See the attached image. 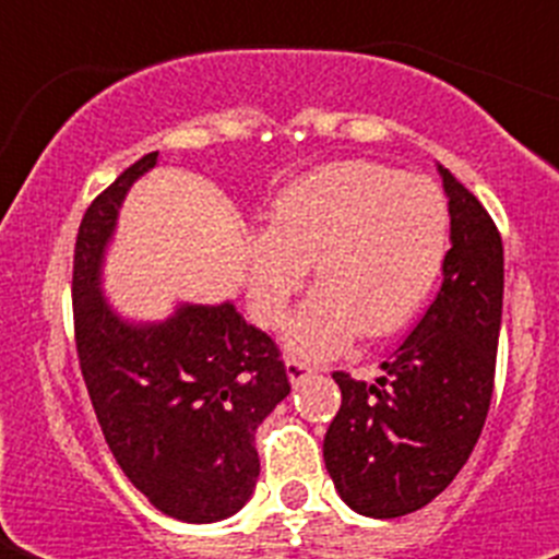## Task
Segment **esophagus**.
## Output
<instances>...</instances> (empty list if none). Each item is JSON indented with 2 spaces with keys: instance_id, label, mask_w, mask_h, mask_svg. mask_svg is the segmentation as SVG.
I'll use <instances>...</instances> for the list:
<instances>
[{
  "instance_id": "esophagus-1",
  "label": "esophagus",
  "mask_w": 559,
  "mask_h": 559,
  "mask_svg": "<svg viewBox=\"0 0 559 559\" xmlns=\"http://www.w3.org/2000/svg\"><path fill=\"white\" fill-rule=\"evenodd\" d=\"M284 368H287V377L293 385H301V382H305L310 373H316V366H310V362H301V359H293V357L284 362Z\"/></svg>"
}]
</instances>
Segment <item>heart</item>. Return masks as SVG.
<instances>
[{"instance_id": "b5f03b06", "label": "heart", "mask_w": 559, "mask_h": 559, "mask_svg": "<svg viewBox=\"0 0 559 559\" xmlns=\"http://www.w3.org/2000/svg\"><path fill=\"white\" fill-rule=\"evenodd\" d=\"M452 249V209L432 179L377 162L310 170L270 205V228L249 231V305L278 328L313 263L289 348L331 357L354 342L403 331L432 298Z\"/></svg>"}]
</instances>
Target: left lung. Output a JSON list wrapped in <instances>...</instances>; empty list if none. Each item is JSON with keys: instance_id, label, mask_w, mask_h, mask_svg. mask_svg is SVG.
<instances>
[{"instance_id": "obj_1", "label": "left lung", "mask_w": 559, "mask_h": 559, "mask_svg": "<svg viewBox=\"0 0 559 559\" xmlns=\"http://www.w3.org/2000/svg\"><path fill=\"white\" fill-rule=\"evenodd\" d=\"M452 249L438 296L382 362L377 382L336 371L342 406L324 435V467L362 516L420 511L467 464L493 397L504 254L485 205L441 168Z\"/></svg>"}]
</instances>
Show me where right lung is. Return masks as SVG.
Listing matches in <instances>:
<instances>
[{
    "mask_svg": "<svg viewBox=\"0 0 559 559\" xmlns=\"http://www.w3.org/2000/svg\"><path fill=\"white\" fill-rule=\"evenodd\" d=\"M147 153L86 209L72 272L74 345L100 432L124 476L165 516L219 522L249 502L254 432L289 394L278 345L231 301L179 305L165 322H127L100 293L118 209L156 165Z\"/></svg>",
    "mask_w": 559,
    "mask_h": 559,
    "instance_id": "obj_1",
    "label": "right lung"
}]
</instances>
